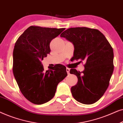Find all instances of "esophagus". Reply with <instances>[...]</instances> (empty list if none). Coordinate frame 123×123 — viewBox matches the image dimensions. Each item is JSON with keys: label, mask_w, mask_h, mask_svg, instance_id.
I'll list each match as a JSON object with an SVG mask.
<instances>
[{"label": "esophagus", "mask_w": 123, "mask_h": 123, "mask_svg": "<svg viewBox=\"0 0 123 123\" xmlns=\"http://www.w3.org/2000/svg\"><path fill=\"white\" fill-rule=\"evenodd\" d=\"M66 70H67V73L68 74H69V72H70V69L69 68H66Z\"/></svg>", "instance_id": "obj_1"}]
</instances>
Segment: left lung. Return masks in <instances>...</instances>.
I'll list each match as a JSON object with an SVG mask.
<instances>
[{"instance_id":"8db88e82","label":"left lung","mask_w":123,"mask_h":123,"mask_svg":"<svg viewBox=\"0 0 123 123\" xmlns=\"http://www.w3.org/2000/svg\"><path fill=\"white\" fill-rule=\"evenodd\" d=\"M74 45V60L85 61V70L71 69L78 82L72 87L75 100L83 104H92L100 100L108 88L114 70L113 49L105 36L96 29L70 28L60 35Z\"/></svg>"}]
</instances>
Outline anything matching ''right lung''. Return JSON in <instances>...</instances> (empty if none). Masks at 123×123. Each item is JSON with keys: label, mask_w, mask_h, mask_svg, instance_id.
<instances>
[{"label": "right lung", "mask_w": 123, "mask_h": 123, "mask_svg": "<svg viewBox=\"0 0 123 123\" xmlns=\"http://www.w3.org/2000/svg\"><path fill=\"white\" fill-rule=\"evenodd\" d=\"M64 30L32 26L15 43L13 74L22 93L32 103L41 105L49 101L54 96L58 83L67 77L64 65L45 71L41 63L50 53V42Z\"/></svg>", "instance_id": "1"}]
</instances>
